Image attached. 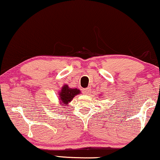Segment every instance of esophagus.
Segmentation results:
<instances>
[{
    "label": "esophagus",
    "instance_id": "1",
    "mask_svg": "<svg viewBox=\"0 0 160 160\" xmlns=\"http://www.w3.org/2000/svg\"><path fill=\"white\" fill-rule=\"evenodd\" d=\"M90 92H91V88H90L83 89V92H84L85 95H89L90 93Z\"/></svg>",
    "mask_w": 160,
    "mask_h": 160
}]
</instances>
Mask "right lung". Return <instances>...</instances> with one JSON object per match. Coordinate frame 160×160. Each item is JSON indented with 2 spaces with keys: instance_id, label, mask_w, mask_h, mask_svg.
<instances>
[{
  "instance_id": "right-lung-1",
  "label": "right lung",
  "mask_w": 160,
  "mask_h": 160,
  "mask_svg": "<svg viewBox=\"0 0 160 160\" xmlns=\"http://www.w3.org/2000/svg\"><path fill=\"white\" fill-rule=\"evenodd\" d=\"M81 93L80 90L76 88H70L68 85H64L62 88L61 92L59 93V100L61 101L62 105L68 106L72 98L76 96V95Z\"/></svg>"
}]
</instances>
